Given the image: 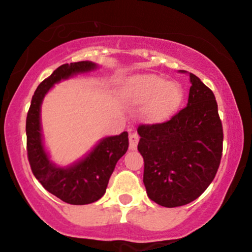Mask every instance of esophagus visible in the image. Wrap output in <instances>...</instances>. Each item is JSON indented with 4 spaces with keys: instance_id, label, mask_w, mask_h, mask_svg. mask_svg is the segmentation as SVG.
Masks as SVG:
<instances>
[{
    "instance_id": "esophagus-1",
    "label": "esophagus",
    "mask_w": 252,
    "mask_h": 252,
    "mask_svg": "<svg viewBox=\"0 0 252 252\" xmlns=\"http://www.w3.org/2000/svg\"><path fill=\"white\" fill-rule=\"evenodd\" d=\"M139 134L137 133H131L129 135V144H130V150H135L137 146V142H139Z\"/></svg>"
}]
</instances>
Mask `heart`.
I'll use <instances>...</instances> for the list:
<instances>
[{
	"label": "heart",
	"instance_id": "heart-1",
	"mask_svg": "<svg viewBox=\"0 0 252 252\" xmlns=\"http://www.w3.org/2000/svg\"><path fill=\"white\" fill-rule=\"evenodd\" d=\"M130 97L136 104H147L145 116L157 123L176 112L184 100V89L159 76H137L130 81Z\"/></svg>",
	"mask_w": 252,
	"mask_h": 252
}]
</instances>
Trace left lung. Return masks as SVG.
Returning <instances> with one entry per match:
<instances>
[{
    "mask_svg": "<svg viewBox=\"0 0 252 252\" xmlns=\"http://www.w3.org/2000/svg\"><path fill=\"white\" fill-rule=\"evenodd\" d=\"M189 82L186 107L164 123L137 128L147 195L165 208L197 199L213 182L222 157L223 130L215 95L193 73Z\"/></svg>",
    "mask_w": 252,
    "mask_h": 252,
    "instance_id": "8db88e82",
    "label": "left lung"
}]
</instances>
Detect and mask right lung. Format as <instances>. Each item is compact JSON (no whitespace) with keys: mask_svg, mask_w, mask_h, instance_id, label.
<instances>
[{"mask_svg":"<svg viewBox=\"0 0 252 252\" xmlns=\"http://www.w3.org/2000/svg\"><path fill=\"white\" fill-rule=\"evenodd\" d=\"M97 67L92 62L63 63L37 87L26 117V150L31 170L42 186L63 202L84 205L99 200L105 194L108 180L129 146L128 133L102 139L86 158L67 168L49 160L42 144L41 104L47 92L62 79Z\"/></svg>","mask_w":252,"mask_h":252,"instance_id":"1","label":"right lung"}]
</instances>
